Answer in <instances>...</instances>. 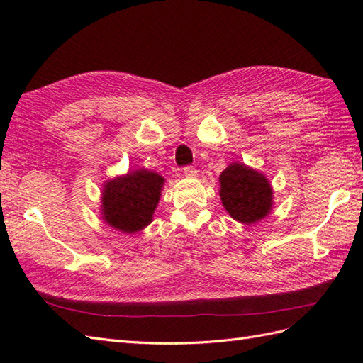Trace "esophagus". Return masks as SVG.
<instances>
[{
  "instance_id": "esophagus-1",
  "label": "esophagus",
  "mask_w": 363,
  "mask_h": 363,
  "mask_svg": "<svg viewBox=\"0 0 363 363\" xmlns=\"http://www.w3.org/2000/svg\"><path fill=\"white\" fill-rule=\"evenodd\" d=\"M182 172H184V174H185V176H187V178H194V176L198 174V170L194 169L193 165H185L184 169H182Z\"/></svg>"
}]
</instances>
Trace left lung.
I'll return each instance as SVG.
<instances>
[{"label": "left lung", "mask_w": 363, "mask_h": 363, "mask_svg": "<svg viewBox=\"0 0 363 363\" xmlns=\"http://www.w3.org/2000/svg\"><path fill=\"white\" fill-rule=\"evenodd\" d=\"M219 182L222 203L231 218L253 224L268 215L273 206V191L265 176L244 164H231L222 172Z\"/></svg>", "instance_id": "1"}]
</instances>
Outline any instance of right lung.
Instances as JSON below:
<instances>
[{"label": "right lung", "instance_id": "1", "mask_svg": "<svg viewBox=\"0 0 363 363\" xmlns=\"http://www.w3.org/2000/svg\"><path fill=\"white\" fill-rule=\"evenodd\" d=\"M164 178L148 170H136L106 184L102 215L108 225L135 233L152 222L160 202Z\"/></svg>", "mask_w": 363, "mask_h": 363}]
</instances>
